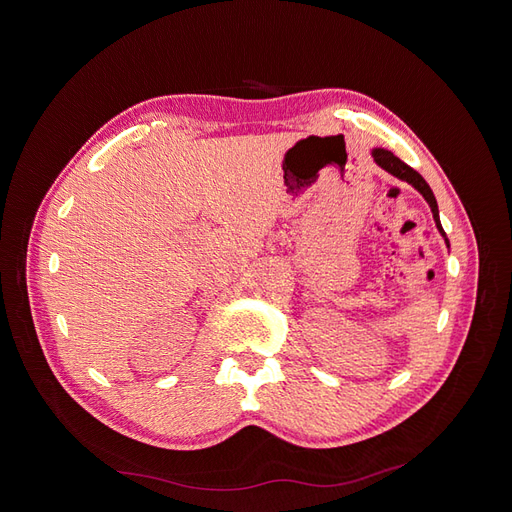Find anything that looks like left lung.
<instances>
[{"mask_svg": "<svg viewBox=\"0 0 512 512\" xmlns=\"http://www.w3.org/2000/svg\"><path fill=\"white\" fill-rule=\"evenodd\" d=\"M371 157H373L375 164H378L382 170H386L388 174H392L394 178H398V180H402V182H409V184L415 188V191L421 193V197L427 201L429 209H432V213H434L436 228H438V232L442 234V238H444V242H446V247H450V242H448V238H446V232H444V228H442V224H440L438 201H436V197H434V193H432V188H429V184L423 180V176H421L419 172H415L413 168H409V166L405 164V161H400V159H398L392 151H388V149L375 147V149H371Z\"/></svg>", "mask_w": 512, "mask_h": 512, "instance_id": "1", "label": "left lung"}]
</instances>
